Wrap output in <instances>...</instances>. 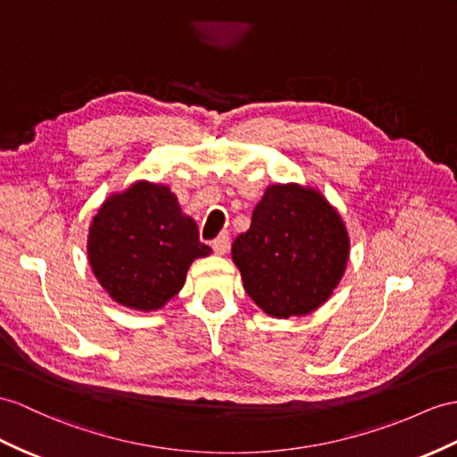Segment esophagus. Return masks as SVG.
Returning <instances> with one entry per match:
<instances>
[{"instance_id": "1", "label": "esophagus", "mask_w": 457, "mask_h": 457, "mask_svg": "<svg viewBox=\"0 0 457 457\" xmlns=\"http://www.w3.org/2000/svg\"><path fill=\"white\" fill-rule=\"evenodd\" d=\"M211 246H213L217 255H225L227 250H228V237L227 235H220L219 238L213 240V244H211Z\"/></svg>"}]
</instances>
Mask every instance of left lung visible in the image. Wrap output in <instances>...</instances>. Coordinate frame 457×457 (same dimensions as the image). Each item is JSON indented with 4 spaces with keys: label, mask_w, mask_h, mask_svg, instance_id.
Returning <instances> with one entry per match:
<instances>
[{
    "label": "left lung",
    "mask_w": 457,
    "mask_h": 457,
    "mask_svg": "<svg viewBox=\"0 0 457 457\" xmlns=\"http://www.w3.org/2000/svg\"><path fill=\"white\" fill-rule=\"evenodd\" d=\"M349 230L318 187L271 184L252 225L232 244L244 291L267 316H308L336 291L347 270Z\"/></svg>",
    "instance_id": "1"
}]
</instances>
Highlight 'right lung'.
Instances as JSON below:
<instances>
[{
  "label": "right lung",
  "mask_w": 457,
  "mask_h": 457,
  "mask_svg": "<svg viewBox=\"0 0 457 457\" xmlns=\"http://www.w3.org/2000/svg\"><path fill=\"white\" fill-rule=\"evenodd\" d=\"M209 253L170 187L147 180L110 194L87 235V258L100 287L139 312L161 310L182 291L190 265Z\"/></svg>",
  "instance_id": "1"
}]
</instances>
